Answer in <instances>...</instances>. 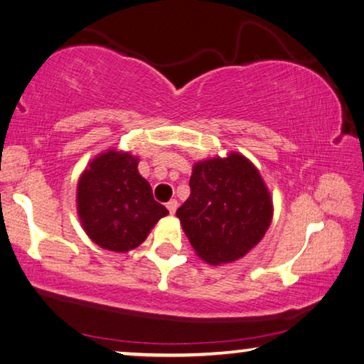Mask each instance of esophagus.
I'll return each mask as SVG.
<instances>
[{
	"instance_id": "obj_1",
	"label": "esophagus",
	"mask_w": 364,
	"mask_h": 364,
	"mask_svg": "<svg viewBox=\"0 0 364 364\" xmlns=\"http://www.w3.org/2000/svg\"><path fill=\"white\" fill-rule=\"evenodd\" d=\"M177 206H178L177 200H171V201H168V203H166V208H168V210H169V213H171V214H174V213H176Z\"/></svg>"
}]
</instances>
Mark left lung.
I'll list each match as a JSON object with an SVG mask.
<instances>
[{
  "label": "left lung",
  "instance_id": "1",
  "mask_svg": "<svg viewBox=\"0 0 364 364\" xmlns=\"http://www.w3.org/2000/svg\"><path fill=\"white\" fill-rule=\"evenodd\" d=\"M190 190L176 214L196 256L208 264L243 258L269 229L274 214L269 188L242 153L195 163Z\"/></svg>",
  "mask_w": 364,
  "mask_h": 364
}]
</instances>
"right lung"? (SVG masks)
Returning <instances> with one entry per match:
<instances>
[{"label": "right lung", "instance_id": "1", "mask_svg": "<svg viewBox=\"0 0 364 364\" xmlns=\"http://www.w3.org/2000/svg\"><path fill=\"white\" fill-rule=\"evenodd\" d=\"M139 156L109 148L87 164L77 182V214L82 229L101 248L127 253L145 242L169 211L153 198L140 176Z\"/></svg>", "mask_w": 364, "mask_h": 364}]
</instances>
